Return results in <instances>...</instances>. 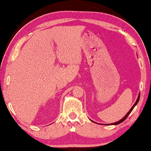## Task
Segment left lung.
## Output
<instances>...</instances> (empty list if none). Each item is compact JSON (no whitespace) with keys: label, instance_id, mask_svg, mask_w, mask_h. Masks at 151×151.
Returning <instances> with one entry per match:
<instances>
[{"label":"left lung","instance_id":"left-lung-1","mask_svg":"<svg viewBox=\"0 0 151 151\" xmlns=\"http://www.w3.org/2000/svg\"><path fill=\"white\" fill-rule=\"evenodd\" d=\"M139 99H140V93H139V94H138V99H137L136 101V102H135V104H133V106H132V107H131V109H130V111H129V112H128V113H127V114H126V115L125 116H124V118H123V119H121V120H119V121H117V122H116V123H113V124H110V125H118V124H121V123H122V122H123V121H125V120H126V118H127V117H128V116H129V114H131V111H133V108H134V107H135V106H136V104H138V101H139ZM92 121V122H94V121ZM106 125H107V124H106ZM108 125H109V124H108Z\"/></svg>","mask_w":151,"mask_h":151}]
</instances>
